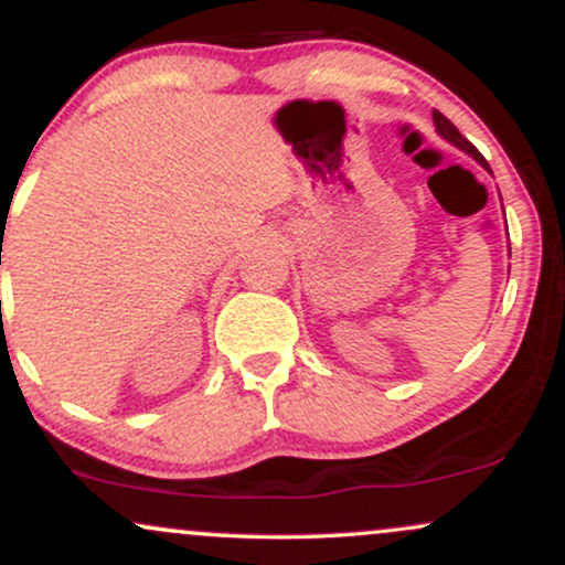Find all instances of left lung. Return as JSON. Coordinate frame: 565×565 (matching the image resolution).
Instances as JSON below:
<instances>
[{
  "label": "left lung",
  "instance_id": "obj_1",
  "mask_svg": "<svg viewBox=\"0 0 565 565\" xmlns=\"http://www.w3.org/2000/svg\"><path fill=\"white\" fill-rule=\"evenodd\" d=\"M433 125H436V132L440 135V138L449 140L451 146H457V148H459V151H465V153H468V157L476 159L478 164L483 167V170H489V161H486V159L481 157V151H478V148L472 146V142H470L468 138H462V135H459V129L454 127L451 121L446 119L444 114H440V111H433ZM489 172H491V170H489Z\"/></svg>",
  "mask_w": 565,
  "mask_h": 565
}]
</instances>
